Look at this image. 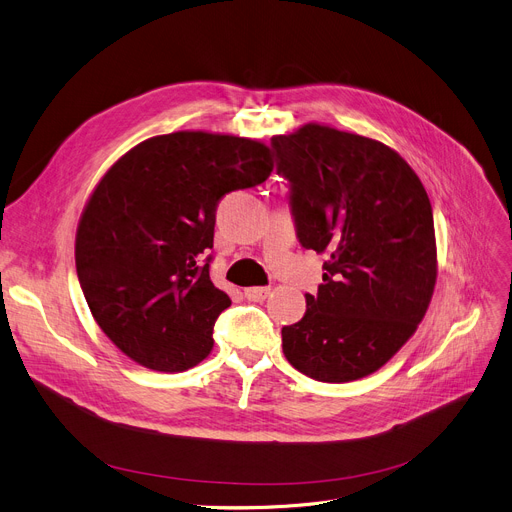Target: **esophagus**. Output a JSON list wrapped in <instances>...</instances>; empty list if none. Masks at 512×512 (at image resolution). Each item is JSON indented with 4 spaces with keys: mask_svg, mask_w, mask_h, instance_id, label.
Wrapping results in <instances>:
<instances>
[{
    "mask_svg": "<svg viewBox=\"0 0 512 512\" xmlns=\"http://www.w3.org/2000/svg\"><path fill=\"white\" fill-rule=\"evenodd\" d=\"M268 293H270L268 287H248L246 289V297L250 299V302H264Z\"/></svg>",
    "mask_w": 512,
    "mask_h": 512,
    "instance_id": "esophagus-1",
    "label": "esophagus"
}]
</instances>
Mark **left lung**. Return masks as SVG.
<instances>
[{
	"label": "left lung",
	"instance_id": "left-lung-1",
	"mask_svg": "<svg viewBox=\"0 0 512 512\" xmlns=\"http://www.w3.org/2000/svg\"><path fill=\"white\" fill-rule=\"evenodd\" d=\"M273 148L299 242L326 256L304 318L281 330L283 353L320 382L370 376L432 302L438 254L426 188L395 148L333 126L304 124L273 136Z\"/></svg>",
	"mask_w": 512,
	"mask_h": 512
}]
</instances>
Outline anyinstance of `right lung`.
Instances as JSON below:
<instances>
[{"label":"right lung","instance_id":"1","mask_svg":"<svg viewBox=\"0 0 512 512\" xmlns=\"http://www.w3.org/2000/svg\"><path fill=\"white\" fill-rule=\"evenodd\" d=\"M270 171L260 140L182 130L142 140L99 179L76 229V273L90 314L132 362L184 372L213 349L231 306L208 277L217 204Z\"/></svg>","mask_w":512,"mask_h":512}]
</instances>
